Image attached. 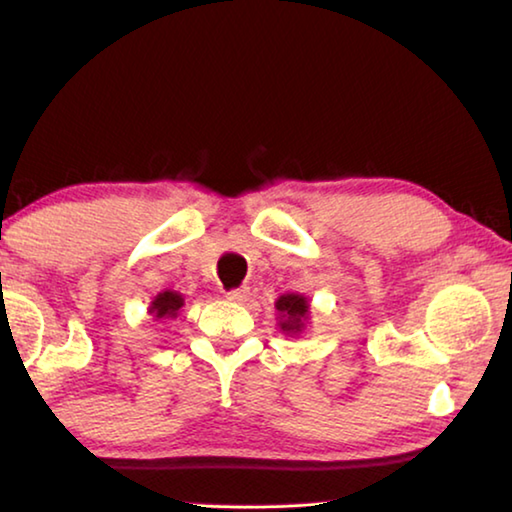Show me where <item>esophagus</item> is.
I'll return each mask as SVG.
<instances>
[{
  "instance_id": "1",
  "label": "esophagus",
  "mask_w": 512,
  "mask_h": 512,
  "mask_svg": "<svg viewBox=\"0 0 512 512\" xmlns=\"http://www.w3.org/2000/svg\"><path fill=\"white\" fill-rule=\"evenodd\" d=\"M248 296H250L248 287H239V289H232V291L225 293V298H228L230 302H239V305H241V302H246Z\"/></svg>"
}]
</instances>
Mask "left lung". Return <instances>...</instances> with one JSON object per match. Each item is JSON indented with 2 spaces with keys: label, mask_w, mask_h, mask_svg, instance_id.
I'll use <instances>...</instances> for the list:
<instances>
[{
  "label": "left lung",
  "mask_w": 512,
  "mask_h": 512,
  "mask_svg": "<svg viewBox=\"0 0 512 512\" xmlns=\"http://www.w3.org/2000/svg\"><path fill=\"white\" fill-rule=\"evenodd\" d=\"M275 307L282 314L280 327L284 332H300L302 318L307 316V309H309L307 300L302 296H296V293H287V296H282L275 302Z\"/></svg>",
  "instance_id": "left-lung-1"
}]
</instances>
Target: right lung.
<instances>
[{"label":"right lung","mask_w":512,"mask_h":512,"mask_svg":"<svg viewBox=\"0 0 512 512\" xmlns=\"http://www.w3.org/2000/svg\"><path fill=\"white\" fill-rule=\"evenodd\" d=\"M180 307H183V298H180L176 291H164L153 300L151 314L155 318H173L178 314Z\"/></svg>","instance_id":"add662e5"}]
</instances>
